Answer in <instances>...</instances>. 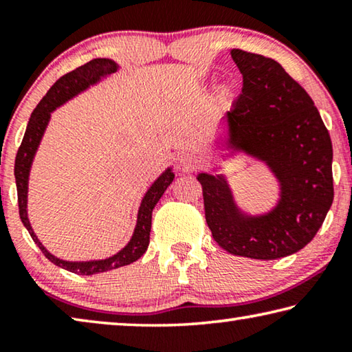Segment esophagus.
<instances>
[{"label": "esophagus", "instance_id": "34e87169", "mask_svg": "<svg viewBox=\"0 0 352 352\" xmlns=\"http://www.w3.org/2000/svg\"><path fill=\"white\" fill-rule=\"evenodd\" d=\"M180 164H182V168L184 170H194V169L199 168L197 160H195L192 155H184V157H182Z\"/></svg>", "mask_w": 352, "mask_h": 352}]
</instances>
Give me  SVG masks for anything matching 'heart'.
I'll list each match as a JSON object with an SVG mask.
<instances>
[{
    "label": "heart",
    "mask_w": 352,
    "mask_h": 352,
    "mask_svg": "<svg viewBox=\"0 0 352 352\" xmlns=\"http://www.w3.org/2000/svg\"><path fill=\"white\" fill-rule=\"evenodd\" d=\"M230 93H231V91H230V88H228V87H225V88H223V91H222V96H223V98L230 96Z\"/></svg>",
    "instance_id": "b5f03b06"
}]
</instances>
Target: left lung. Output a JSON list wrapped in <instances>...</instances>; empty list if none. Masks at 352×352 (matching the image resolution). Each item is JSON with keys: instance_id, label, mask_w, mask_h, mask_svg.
Segmentation results:
<instances>
[{"instance_id": "8db88e82", "label": "left lung", "mask_w": 352, "mask_h": 352, "mask_svg": "<svg viewBox=\"0 0 352 352\" xmlns=\"http://www.w3.org/2000/svg\"><path fill=\"white\" fill-rule=\"evenodd\" d=\"M242 93L225 113L228 140L270 166L281 201L262 217H242L223 177L200 174L214 241L231 254L270 261L311 242L333 200L332 142L314 100L273 58L231 50Z\"/></svg>"}]
</instances>
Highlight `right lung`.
<instances>
[{"mask_svg":"<svg viewBox=\"0 0 352 352\" xmlns=\"http://www.w3.org/2000/svg\"><path fill=\"white\" fill-rule=\"evenodd\" d=\"M116 71V63L109 60V58H94L82 67L69 71L65 76H62L54 85L50 88L43 99L40 100L38 105L35 107L32 111L31 119L28 122L26 133L23 136V141L19 147L15 158V182H16V192H19V211L23 225L26 226L29 234H31L32 241L37 243L38 248L43 252V254L50 259L52 264H56L62 269L73 272L76 275H96V273L109 272L119 269V267L129 265L132 262L138 261L142 254L146 253L148 247V236H151V226H152V210L158 200L162 199L164 190L168 189L169 184L174 180V174L170 170H166L164 174L155 182L147 194L142 199V204L140 206L138 212V223H136L135 233L132 241L127 243V247L121 250L118 254L111 256L109 259L104 261H93V262H67L62 259H57L52 256L47 250L41 245L37 236L29 225L28 212H26V199H28V177L29 169H31L32 158L37 151L38 142L43 136L45 129L50 121L51 111L56 107L62 105L65 100H68L74 96V94L85 90L88 85L98 82L100 77L109 76Z\"/></svg>","mask_w":352,"mask_h":352,"instance_id":"1","label":"right lung"}]
</instances>
